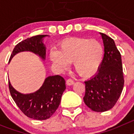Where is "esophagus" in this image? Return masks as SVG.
Returning a JSON list of instances; mask_svg holds the SVG:
<instances>
[{"instance_id": "obj_1", "label": "esophagus", "mask_w": 134, "mask_h": 134, "mask_svg": "<svg viewBox=\"0 0 134 134\" xmlns=\"http://www.w3.org/2000/svg\"><path fill=\"white\" fill-rule=\"evenodd\" d=\"M74 84V81L71 79H68V80H66V85H68V86H70V85H72Z\"/></svg>"}]
</instances>
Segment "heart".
<instances>
[{"label":"heart","mask_w":134,"mask_h":134,"mask_svg":"<svg viewBox=\"0 0 134 134\" xmlns=\"http://www.w3.org/2000/svg\"><path fill=\"white\" fill-rule=\"evenodd\" d=\"M103 55V47L98 40L72 37L62 42L58 51L51 50L49 59L60 70L68 68V63H73L80 76L88 77L97 72Z\"/></svg>","instance_id":"obj_1"}]
</instances>
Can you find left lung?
<instances>
[{"label":"left lung","instance_id":"obj_1","mask_svg":"<svg viewBox=\"0 0 134 134\" xmlns=\"http://www.w3.org/2000/svg\"><path fill=\"white\" fill-rule=\"evenodd\" d=\"M104 45V57L97 73L85 81L84 102L96 112H104L114 107L124 85L122 62L114 40L100 33Z\"/></svg>","mask_w":134,"mask_h":134}]
</instances>
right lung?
I'll use <instances>...</instances> for the list:
<instances>
[{
  "instance_id": "right-lung-1",
  "label": "right lung",
  "mask_w": 134,
  "mask_h": 134,
  "mask_svg": "<svg viewBox=\"0 0 134 134\" xmlns=\"http://www.w3.org/2000/svg\"><path fill=\"white\" fill-rule=\"evenodd\" d=\"M48 35H38L27 38L16 45L10 55L12 58L19 52H31L46 60V47L43 42ZM66 82L60 75L49 76L45 79L42 86L34 93L23 94L15 90L9 80V91L12 98L21 111L28 118L37 120H46L52 115L61 100L66 89Z\"/></svg>"
}]
</instances>
